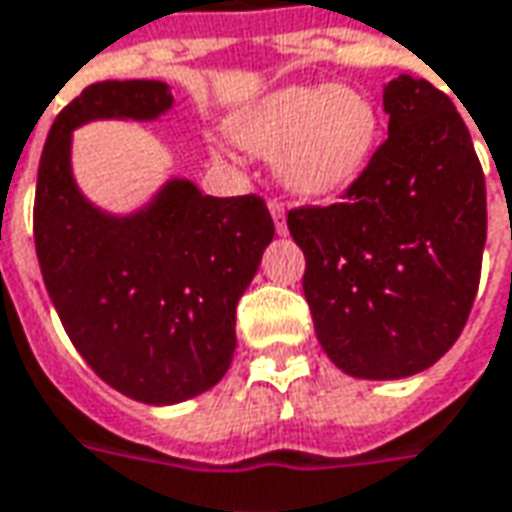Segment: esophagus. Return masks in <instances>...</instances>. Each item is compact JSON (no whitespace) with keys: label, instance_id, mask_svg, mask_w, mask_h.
I'll list each match as a JSON object with an SVG mask.
<instances>
[{"label":"esophagus","instance_id":"1","mask_svg":"<svg viewBox=\"0 0 512 512\" xmlns=\"http://www.w3.org/2000/svg\"><path fill=\"white\" fill-rule=\"evenodd\" d=\"M268 213H271V219H274L277 235H285V232H288V227H285V207H282V202L271 199V202H268Z\"/></svg>","mask_w":512,"mask_h":512}]
</instances>
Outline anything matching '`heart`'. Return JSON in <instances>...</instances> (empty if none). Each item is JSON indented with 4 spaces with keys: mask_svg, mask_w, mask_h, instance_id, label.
<instances>
[{
    "mask_svg": "<svg viewBox=\"0 0 512 512\" xmlns=\"http://www.w3.org/2000/svg\"><path fill=\"white\" fill-rule=\"evenodd\" d=\"M235 144L277 157L280 185L302 202L341 194L360 180L380 135V110L349 85H288L230 121Z\"/></svg>",
    "mask_w": 512,
    "mask_h": 512,
    "instance_id": "heart-1",
    "label": "heart"
}]
</instances>
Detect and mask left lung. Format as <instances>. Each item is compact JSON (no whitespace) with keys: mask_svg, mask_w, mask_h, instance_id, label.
I'll return each instance as SVG.
<instances>
[{"mask_svg":"<svg viewBox=\"0 0 512 512\" xmlns=\"http://www.w3.org/2000/svg\"><path fill=\"white\" fill-rule=\"evenodd\" d=\"M382 107L388 141L346 202L288 213L318 343L357 380H405L452 349L485 249V177L452 99L399 74Z\"/></svg>","mask_w":512,"mask_h":512,"instance_id":"obj_1","label":"left lung"}]
</instances>
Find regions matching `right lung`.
Segmentation results:
<instances>
[{"label":"right lung","mask_w":512,"mask_h":512,"mask_svg":"<svg viewBox=\"0 0 512 512\" xmlns=\"http://www.w3.org/2000/svg\"><path fill=\"white\" fill-rule=\"evenodd\" d=\"M174 107L160 80L94 82L46 135L35 188V252L82 360L124 396L180 405L210 391L235 355V307L255 280L274 221L257 196H207L169 177L130 213L82 194L74 130L157 121Z\"/></svg>","instance_id":"1"}]
</instances>
